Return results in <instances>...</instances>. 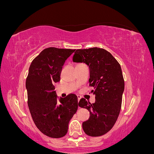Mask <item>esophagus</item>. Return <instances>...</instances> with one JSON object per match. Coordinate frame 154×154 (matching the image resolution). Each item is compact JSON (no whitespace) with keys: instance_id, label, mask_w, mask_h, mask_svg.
I'll return each instance as SVG.
<instances>
[{"instance_id":"obj_1","label":"esophagus","mask_w":154,"mask_h":154,"mask_svg":"<svg viewBox=\"0 0 154 154\" xmlns=\"http://www.w3.org/2000/svg\"><path fill=\"white\" fill-rule=\"evenodd\" d=\"M77 97H78V101L79 102V101H80V99L82 98V97L80 95H77Z\"/></svg>"}]
</instances>
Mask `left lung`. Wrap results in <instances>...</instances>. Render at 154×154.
Returning <instances> with one entry per match:
<instances>
[{
  "instance_id": "obj_1",
  "label": "left lung",
  "mask_w": 154,
  "mask_h": 154,
  "mask_svg": "<svg viewBox=\"0 0 154 154\" xmlns=\"http://www.w3.org/2000/svg\"><path fill=\"white\" fill-rule=\"evenodd\" d=\"M72 61L85 63L90 69L91 92L95 103L82 98L78 106L87 109L90 117L82 123L85 133L89 136H101L113 127L119 116L125 88L122 68L112 55L101 48L77 49Z\"/></svg>"
}]
</instances>
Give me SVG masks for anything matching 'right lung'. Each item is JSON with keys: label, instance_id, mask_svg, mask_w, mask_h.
Here are the masks:
<instances>
[{"label": "right lung", "instance_id": "obj_1", "mask_svg": "<svg viewBox=\"0 0 154 154\" xmlns=\"http://www.w3.org/2000/svg\"><path fill=\"white\" fill-rule=\"evenodd\" d=\"M75 49L49 48L32 60L26 78L27 104L36 127L52 138L63 137L69 121L78 109V97L70 94L57 96L54 83L60 80L66 60Z\"/></svg>", "mask_w": 154, "mask_h": 154}]
</instances>
